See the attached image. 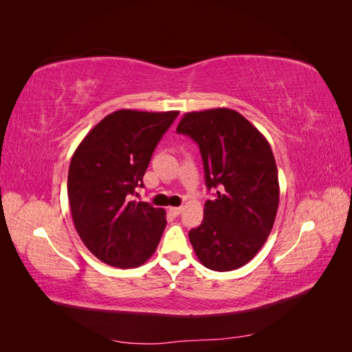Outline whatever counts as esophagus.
<instances>
[{
    "instance_id": "obj_1",
    "label": "esophagus",
    "mask_w": 352,
    "mask_h": 352,
    "mask_svg": "<svg viewBox=\"0 0 352 352\" xmlns=\"http://www.w3.org/2000/svg\"><path fill=\"white\" fill-rule=\"evenodd\" d=\"M182 207H170L168 208V211H170V214H172V216H179L180 214V212H182Z\"/></svg>"
}]
</instances>
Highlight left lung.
I'll return each instance as SVG.
<instances>
[{
	"instance_id": "obj_1",
	"label": "left lung",
	"mask_w": 352,
	"mask_h": 352,
	"mask_svg": "<svg viewBox=\"0 0 352 352\" xmlns=\"http://www.w3.org/2000/svg\"><path fill=\"white\" fill-rule=\"evenodd\" d=\"M177 133L192 138L204 163L206 201L189 241L202 265L229 272L251 261L267 241L279 207L278 167L257 127L230 109L186 113Z\"/></svg>"
}]
</instances>
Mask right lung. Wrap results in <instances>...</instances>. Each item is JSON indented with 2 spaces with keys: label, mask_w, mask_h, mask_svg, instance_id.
<instances>
[{
  "label": "right lung",
  "mask_w": 352,
  "mask_h": 352,
  "mask_svg": "<svg viewBox=\"0 0 352 352\" xmlns=\"http://www.w3.org/2000/svg\"><path fill=\"white\" fill-rule=\"evenodd\" d=\"M179 111L117 110L91 129L74 151L67 194L74 228L102 263L144 264L166 228V211L133 201L151 155Z\"/></svg>",
  "instance_id": "obj_1"
}]
</instances>
